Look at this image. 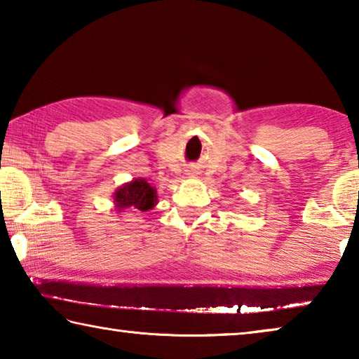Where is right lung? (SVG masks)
<instances>
[{
    "label": "right lung",
    "mask_w": 359,
    "mask_h": 359,
    "mask_svg": "<svg viewBox=\"0 0 359 359\" xmlns=\"http://www.w3.org/2000/svg\"><path fill=\"white\" fill-rule=\"evenodd\" d=\"M114 203L118 210L131 208L145 212L155 205L156 193L150 184H147V180L135 179L130 184L118 188L114 196Z\"/></svg>",
    "instance_id": "1"
}]
</instances>
